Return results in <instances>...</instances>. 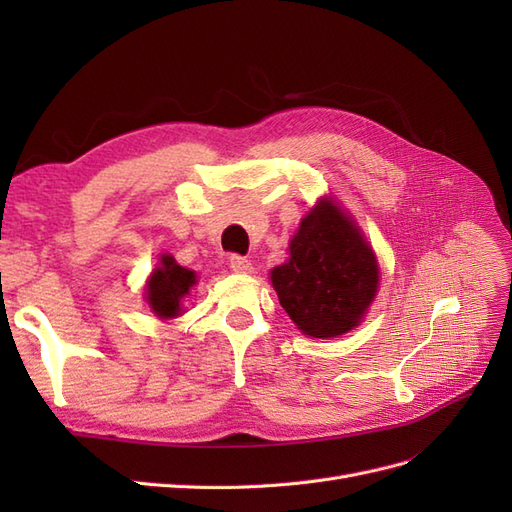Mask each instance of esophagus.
I'll return each instance as SVG.
<instances>
[{
    "instance_id": "esophagus-1",
    "label": "esophagus",
    "mask_w": 512,
    "mask_h": 512,
    "mask_svg": "<svg viewBox=\"0 0 512 512\" xmlns=\"http://www.w3.org/2000/svg\"><path fill=\"white\" fill-rule=\"evenodd\" d=\"M228 265L235 273H252V262L243 258V256H239V254H232L230 260H228Z\"/></svg>"
}]
</instances>
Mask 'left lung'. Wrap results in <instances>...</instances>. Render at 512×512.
Instances as JSON below:
<instances>
[{"label": "left lung", "instance_id": "obj_1", "mask_svg": "<svg viewBox=\"0 0 512 512\" xmlns=\"http://www.w3.org/2000/svg\"><path fill=\"white\" fill-rule=\"evenodd\" d=\"M271 282L292 322L305 335L327 339L359 324L376 297L378 262L348 215L333 200H320Z\"/></svg>", "mask_w": 512, "mask_h": 512}]
</instances>
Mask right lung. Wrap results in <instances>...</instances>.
I'll list each match as a JSON object with an SVG mask.
<instances>
[{
  "mask_svg": "<svg viewBox=\"0 0 512 512\" xmlns=\"http://www.w3.org/2000/svg\"><path fill=\"white\" fill-rule=\"evenodd\" d=\"M196 284L190 269L179 267L173 256H162V267L153 271L147 284V301L153 314L160 318H175L181 312V299Z\"/></svg>",
  "mask_w": 512,
  "mask_h": 512,
  "instance_id": "right-lung-1",
  "label": "right lung"
}]
</instances>
